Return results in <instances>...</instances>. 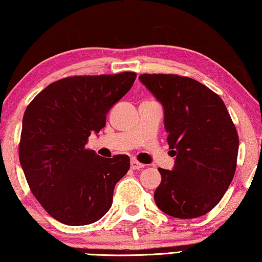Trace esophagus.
Segmentation results:
<instances>
[{
    "label": "esophagus",
    "mask_w": 262,
    "mask_h": 262,
    "mask_svg": "<svg viewBox=\"0 0 262 262\" xmlns=\"http://www.w3.org/2000/svg\"><path fill=\"white\" fill-rule=\"evenodd\" d=\"M144 166H145V165H144L143 163L136 161V159H131V169L139 170V169H143Z\"/></svg>",
    "instance_id": "obj_1"
}]
</instances>
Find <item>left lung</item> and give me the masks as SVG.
<instances>
[{
  "label": "left lung",
  "mask_w": 262,
  "mask_h": 262,
  "mask_svg": "<svg viewBox=\"0 0 262 262\" xmlns=\"http://www.w3.org/2000/svg\"><path fill=\"white\" fill-rule=\"evenodd\" d=\"M162 104L172 170L159 168L155 202L163 213L194 219L213 209L232 183L238 136L223 100L207 86L176 74H142Z\"/></svg>",
  "instance_id": "8db88e82"
}]
</instances>
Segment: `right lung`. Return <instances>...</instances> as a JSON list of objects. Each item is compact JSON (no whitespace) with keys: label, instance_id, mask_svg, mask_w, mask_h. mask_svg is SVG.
Returning a JSON list of instances; mask_svg holds the SVG:
<instances>
[{"label":"right lung","instance_id":"right-lung-1","mask_svg":"<svg viewBox=\"0 0 262 262\" xmlns=\"http://www.w3.org/2000/svg\"><path fill=\"white\" fill-rule=\"evenodd\" d=\"M135 72L68 77L48 85L25 111L18 157L30 191L47 213L68 226L100 220L130 169L127 155L98 156L86 149L92 132L126 94Z\"/></svg>","mask_w":262,"mask_h":262}]
</instances>
